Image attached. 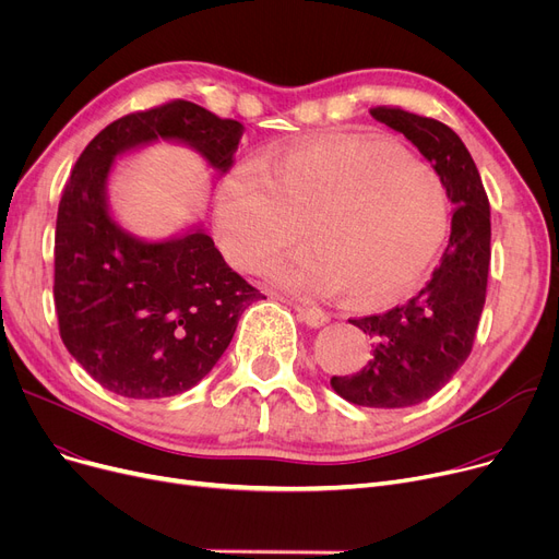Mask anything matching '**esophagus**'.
I'll use <instances>...</instances> for the list:
<instances>
[{
	"label": "esophagus",
	"mask_w": 559,
	"mask_h": 559,
	"mask_svg": "<svg viewBox=\"0 0 559 559\" xmlns=\"http://www.w3.org/2000/svg\"><path fill=\"white\" fill-rule=\"evenodd\" d=\"M292 306H295V310H297V314H299V319L304 321V324H308L312 329L324 326L326 321H329V312H324L319 306H314L310 301H295Z\"/></svg>",
	"instance_id": "esophagus-1"
}]
</instances>
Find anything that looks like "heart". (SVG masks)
I'll return each mask as SVG.
<instances>
[{
    "label": "heart",
    "instance_id": "1",
    "mask_svg": "<svg viewBox=\"0 0 559 559\" xmlns=\"http://www.w3.org/2000/svg\"><path fill=\"white\" fill-rule=\"evenodd\" d=\"M213 219L224 258L242 272L297 247L306 226L314 253L274 262L267 276L289 289H344L360 306H383L403 297L442 249L451 205L442 179L403 146L329 135L228 174Z\"/></svg>",
    "mask_w": 559,
    "mask_h": 559
}]
</instances>
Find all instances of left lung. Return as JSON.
Returning <instances> with one entry per match:
<instances>
[{
	"label": "left lung",
	"mask_w": 559,
	"mask_h": 559,
	"mask_svg": "<svg viewBox=\"0 0 559 559\" xmlns=\"http://www.w3.org/2000/svg\"><path fill=\"white\" fill-rule=\"evenodd\" d=\"M369 112L417 146L455 205L449 247L430 281L403 306L348 319L373 340V356L360 371L331 378L356 405L407 407L442 390L474 348L491 258L489 199L472 154L444 122L401 106Z\"/></svg>",
	"instance_id": "obj_1"
}]
</instances>
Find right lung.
<instances>
[{
	"label": "right lung",
	"instance_id": "right-lung-1",
	"mask_svg": "<svg viewBox=\"0 0 559 559\" xmlns=\"http://www.w3.org/2000/svg\"><path fill=\"white\" fill-rule=\"evenodd\" d=\"M245 127L186 99L129 112L99 131L63 188L53 240L58 331L102 388L165 399L194 388L222 358L260 289L233 272L201 228L169 242H140L106 205L112 160L156 138L192 144L217 171Z\"/></svg>",
	"mask_w": 559,
	"mask_h": 559
}]
</instances>
